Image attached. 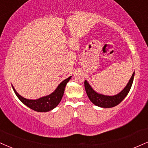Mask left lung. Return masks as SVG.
Returning <instances> with one entry per match:
<instances>
[{
	"instance_id": "8db88e82",
	"label": "left lung",
	"mask_w": 148,
	"mask_h": 148,
	"mask_svg": "<svg viewBox=\"0 0 148 148\" xmlns=\"http://www.w3.org/2000/svg\"><path fill=\"white\" fill-rule=\"evenodd\" d=\"M134 72L132 74L131 79H130L128 82L127 85L123 90H122L120 93L116 94L115 96L112 97H110V96H105L103 94H98L91 88L89 83L87 81H85V89L86 93L88 94V97L90 99V100L92 101L96 106L101 107V108H112L117 105H119L121 101L125 99L127 94L129 93L130 90L132 85L133 80H134Z\"/></svg>"
}]
</instances>
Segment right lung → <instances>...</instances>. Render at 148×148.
<instances>
[{"label": "right lung", "instance_id": "1", "mask_svg": "<svg viewBox=\"0 0 148 148\" xmlns=\"http://www.w3.org/2000/svg\"><path fill=\"white\" fill-rule=\"evenodd\" d=\"M71 77L72 76H69V78L62 81L53 93L46 96V97L36 99V100H29V99H25L17 93L13 86H12V88H13L16 95L23 104L34 111L39 112H45L53 110L58 106L63 96L65 86Z\"/></svg>", "mask_w": 148, "mask_h": 148}]
</instances>
